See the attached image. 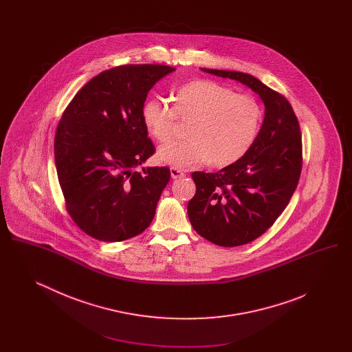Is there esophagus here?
<instances>
[{
  "label": "esophagus",
  "mask_w": 352,
  "mask_h": 352,
  "mask_svg": "<svg viewBox=\"0 0 352 352\" xmlns=\"http://www.w3.org/2000/svg\"><path fill=\"white\" fill-rule=\"evenodd\" d=\"M170 175H171V178H173V179H178V178H182V177H184L186 174H184L182 170H179V168H170Z\"/></svg>",
  "instance_id": "1"
}]
</instances>
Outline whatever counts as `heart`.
<instances>
[{
    "mask_svg": "<svg viewBox=\"0 0 352 352\" xmlns=\"http://www.w3.org/2000/svg\"><path fill=\"white\" fill-rule=\"evenodd\" d=\"M170 107L160 99L142 104V122L160 142L170 138L177 118L190 120L184 141L158 148L157 160L171 168L206 165L227 168L240 161L254 145L263 124V108L250 95L212 82L194 80L181 85Z\"/></svg>",
    "mask_w": 352,
    "mask_h": 352,
    "instance_id": "obj_1",
    "label": "heart"
}]
</instances>
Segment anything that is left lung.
<instances>
[{
  "mask_svg": "<svg viewBox=\"0 0 352 352\" xmlns=\"http://www.w3.org/2000/svg\"><path fill=\"white\" fill-rule=\"evenodd\" d=\"M247 85L265 105L260 134L234 165L218 173H192L197 192L187 204L194 230L220 247L244 245L278 218L298 184L301 131L289 101L250 74L201 68Z\"/></svg>",
  "mask_w": 352,
  "mask_h": 352,
  "instance_id": "left-lung-1",
  "label": "left lung"
}]
</instances>
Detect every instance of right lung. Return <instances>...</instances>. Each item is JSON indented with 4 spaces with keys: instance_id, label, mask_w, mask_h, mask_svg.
Returning <instances> with one entry per match:
<instances>
[{
    "instance_id": "obj_1",
    "label": "right lung",
    "mask_w": 352,
    "mask_h": 352,
    "mask_svg": "<svg viewBox=\"0 0 352 352\" xmlns=\"http://www.w3.org/2000/svg\"><path fill=\"white\" fill-rule=\"evenodd\" d=\"M174 67L125 65L92 78L68 104L54 154L68 214L100 241L142 234L170 181L168 168L145 164L154 146L141 109L154 84Z\"/></svg>"
}]
</instances>
